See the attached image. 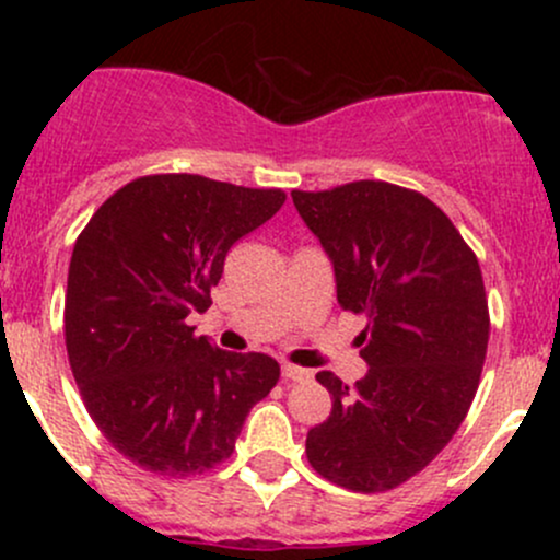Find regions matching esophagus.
<instances>
[{"instance_id":"esophagus-1","label":"esophagus","mask_w":560,"mask_h":560,"mask_svg":"<svg viewBox=\"0 0 560 560\" xmlns=\"http://www.w3.org/2000/svg\"><path fill=\"white\" fill-rule=\"evenodd\" d=\"M281 376L287 378V382H307L313 374L307 369H300V365H292V363H281Z\"/></svg>"}]
</instances>
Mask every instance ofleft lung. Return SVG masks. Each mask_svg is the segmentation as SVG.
<instances>
[{"label":"left lung","instance_id":"1","mask_svg":"<svg viewBox=\"0 0 560 560\" xmlns=\"http://www.w3.org/2000/svg\"><path fill=\"white\" fill-rule=\"evenodd\" d=\"M292 202L329 255L339 305L369 318L355 389L316 376L331 413L307 432V460L345 490H392L432 464L477 395L490 339L477 255L432 199L395 184L292 191Z\"/></svg>","mask_w":560,"mask_h":560}]
</instances>
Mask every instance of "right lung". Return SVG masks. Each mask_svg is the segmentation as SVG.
<instances>
[{"label":"right lung","mask_w":560,"mask_h":560,"mask_svg":"<svg viewBox=\"0 0 560 560\" xmlns=\"http://www.w3.org/2000/svg\"><path fill=\"white\" fill-rule=\"evenodd\" d=\"M284 199L191 173L144 176L75 240L70 369L100 432L147 471L189 477L226 460L249 408L279 382L273 358L218 350L186 316L208 311L229 249Z\"/></svg>","instance_id":"add662e5"}]
</instances>
